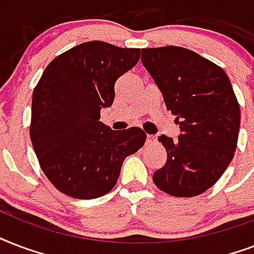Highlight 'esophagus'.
<instances>
[{
  "label": "esophagus",
  "instance_id": "34e87169",
  "mask_svg": "<svg viewBox=\"0 0 254 254\" xmlns=\"http://www.w3.org/2000/svg\"><path fill=\"white\" fill-rule=\"evenodd\" d=\"M155 140H156V139H155V136H152V135H147L145 143H147V144H151V143H154Z\"/></svg>",
  "mask_w": 254,
  "mask_h": 254
}]
</instances>
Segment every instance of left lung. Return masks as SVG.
I'll use <instances>...</instances> for the list:
<instances>
[{"mask_svg": "<svg viewBox=\"0 0 254 254\" xmlns=\"http://www.w3.org/2000/svg\"><path fill=\"white\" fill-rule=\"evenodd\" d=\"M141 64L176 115L178 140L162 135L167 162L152 176L155 186L176 197H193L215 184L235 156L240 106L223 68L190 49H141Z\"/></svg>", "mask_w": 254, "mask_h": 254, "instance_id": "1", "label": "left lung"}]
</instances>
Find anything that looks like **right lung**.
<instances>
[{"label":"right lung","mask_w":254,"mask_h":254,"mask_svg":"<svg viewBox=\"0 0 254 254\" xmlns=\"http://www.w3.org/2000/svg\"><path fill=\"white\" fill-rule=\"evenodd\" d=\"M140 49L102 41L71 47L47 64L33 91L30 139L53 186L74 198H96L117 184L122 164L145 141L141 128L114 131L99 122L113 105L115 82Z\"/></svg>","instance_id":"right-lung-1"}]
</instances>
